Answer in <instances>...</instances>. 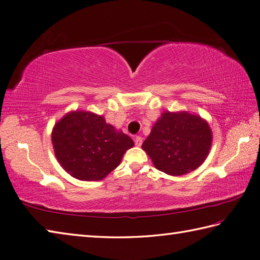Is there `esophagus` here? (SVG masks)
<instances>
[{"label":"esophagus","mask_w":260,"mask_h":260,"mask_svg":"<svg viewBox=\"0 0 260 260\" xmlns=\"http://www.w3.org/2000/svg\"><path fill=\"white\" fill-rule=\"evenodd\" d=\"M134 141H135V145L136 146H141L142 143H143V139H142L141 136H136Z\"/></svg>","instance_id":"esophagus-1"}]
</instances>
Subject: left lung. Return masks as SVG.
Wrapping results in <instances>:
<instances>
[{"label": "left lung", "mask_w": 260, "mask_h": 260, "mask_svg": "<svg viewBox=\"0 0 260 260\" xmlns=\"http://www.w3.org/2000/svg\"><path fill=\"white\" fill-rule=\"evenodd\" d=\"M212 132L201 117L166 111L152 127L142 149L157 170L181 176L197 169L211 149Z\"/></svg>", "instance_id": "1"}]
</instances>
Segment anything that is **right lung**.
Segmentation results:
<instances>
[{
    "instance_id": "right-lung-1",
    "label": "right lung",
    "mask_w": 260,
    "mask_h": 260,
    "mask_svg": "<svg viewBox=\"0 0 260 260\" xmlns=\"http://www.w3.org/2000/svg\"><path fill=\"white\" fill-rule=\"evenodd\" d=\"M52 141L55 155L66 172L80 180H101L119 166L133 140L103 116L73 111L55 125Z\"/></svg>"
}]
</instances>
